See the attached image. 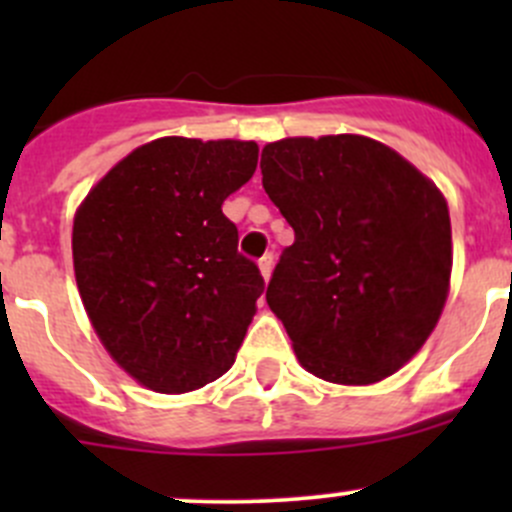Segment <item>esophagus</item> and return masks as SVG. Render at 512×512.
<instances>
[{
  "instance_id": "obj_1",
  "label": "esophagus",
  "mask_w": 512,
  "mask_h": 512,
  "mask_svg": "<svg viewBox=\"0 0 512 512\" xmlns=\"http://www.w3.org/2000/svg\"><path fill=\"white\" fill-rule=\"evenodd\" d=\"M257 267H260L262 280L270 282V277H272V267H275V257H272V255H265V257H262L260 262H257Z\"/></svg>"
}]
</instances>
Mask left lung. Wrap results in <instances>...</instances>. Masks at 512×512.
<instances>
[{"label": "left lung", "instance_id": "left-lung-1", "mask_svg": "<svg viewBox=\"0 0 512 512\" xmlns=\"http://www.w3.org/2000/svg\"><path fill=\"white\" fill-rule=\"evenodd\" d=\"M262 188L292 225L267 304L324 381L379 384L418 354L451 289L448 203L394 148L294 136L262 148Z\"/></svg>", "mask_w": 512, "mask_h": 512}]
</instances>
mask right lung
Instances as JSON below:
<instances>
[{
  "instance_id": "right-lung-1",
  "label": "right lung",
  "mask_w": 512,
  "mask_h": 512,
  "mask_svg": "<svg viewBox=\"0 0 512 512\" xmlns=\"http://www.w3.org/2000/svg\"><path fill=\"white\" fill-rule=\"evenodd\" d=\"M255 141L165 136L118 160L74 215V275L103 349L156 394L220 379L265 289L237 252L227 195L257 168Z\"/></svg>"
}]
</instances>
